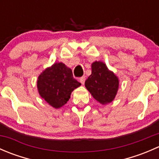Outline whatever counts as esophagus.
<instances>
[{"label": "esophagus", "instance_id": "esophagus-1", "mask_svg": "<svg viewBox=\"0 0 159 159\" xmlns=\"http://www.w3.org/2000/svg\"><path fill=\"white\" fill-rule=\"evenodd\" d=\"M79 81H80V82L81 83V84H84V81H85V77H81V78H80Z\"/></svg>", "mask_w": 159, "mask_h": 159}]
</instances>
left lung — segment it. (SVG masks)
I'll use <instances>...</instances> for the list:
<instances>
[{"mask_svg":"<svg viewBox=\"0 0 159 159\" xmlns=\"http://www.w3.org/2000/svg\"><path fill=\"white\" fill-rule=\"evenodd\" d=\"M91 75L85 81V87L96 101L108 104L115 98L118 89V79L105 64L95 61L91 65Z\"/></svg>","mask_w":159,"mask_h":159,"instance_id":"obj_1","label":"left lung"}]
</instances>
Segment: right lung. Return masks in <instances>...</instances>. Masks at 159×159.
I'll use <instances>...</instances> for the list:
<instances>
[{"label":"right lung","mask_w":159,"mask_h":159,"mask_svg":"<svg viewBox=\"0 0 159 159\" xmlns=\"http://www.w3.org/2000/svg\"><path fill=\"white\" fill-rule=\"evenodd\" d=\"M37 84L41 98L55 108L65 105L74 89L81 85L73 78L72 70L61 62L44 70L38 77Z\"/></svg>","instance_id":"right-lung-1"}]
</instances>
